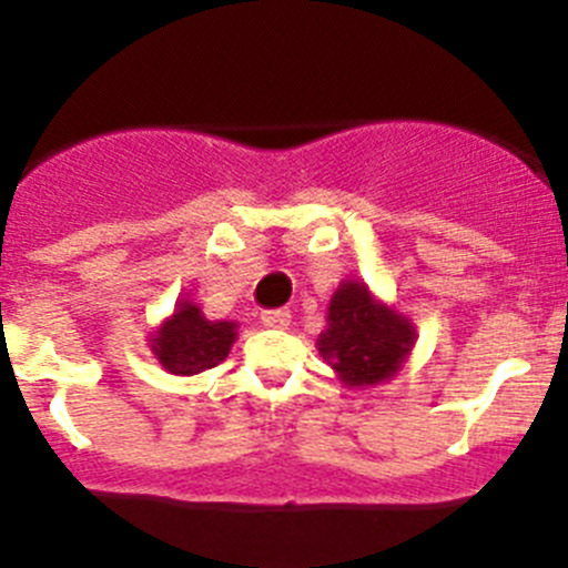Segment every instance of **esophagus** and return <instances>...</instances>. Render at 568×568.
<instances>
[{
    "mask_svg": "<svg viewBox=\"0 0 568 568\" xmlns=\"http://www.w3.org/2000/svg\"><path fill=\"white\" fill-rule=\"evenodd\" d=\"M288 321H291L288 307H277V311L261 313V324L266 326V329H283V326H288Z\"/></svg>",
    "mask_w": 568,
    "mask_h": 568,
    "instance_id": "34e87169",
    "label": "esophagus"
}]
</instances>
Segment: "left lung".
<instances>
[{
	"mask_svg": "<svg viewBox=\"0 0 568 568\" xmlns=\"http://www.w3.org/2000/svg\"><path fill=\"white\" fill-rule=\"evenodd\" d=\"M415 337L412 321L374 300L368 285L343 280L332 294L316 346L343 385L374 387L398 374Z\"/></svg>",
	"mask_w": 568,
	"mask_h": 568,
	"instance_id": "1",
	"label": "left lung"
}]
</instances>
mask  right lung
<instances>
[{"instance_id":"add662e5","label":"right lung","mask_w":568,"mask_h":568,"mask_svg":"<svg viewBox=\"0 0 568 568\" xmlns=\"http://www.w3.org/2000/svg\"><path fill=\"white\" fill-rule=\"evenodd\" d=\"M236 326V321H209L194 302H178L173 316L153 332L151 352L170 374H203L227 357L239 337Z\"/></svg>"}]
</instances>
